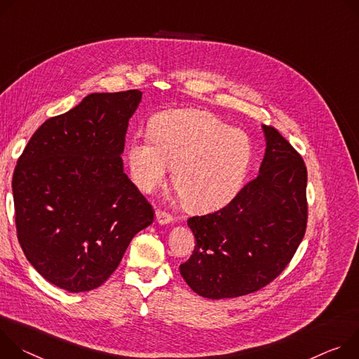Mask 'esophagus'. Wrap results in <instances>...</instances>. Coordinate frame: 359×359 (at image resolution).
<instances>
[{"mask_svg": "<svg viewBox=\"0 0 359 359\" xmlns=\"http://www.w3.org/2000/svg\"><path fill=\"white\" fill-rule=\"evenodd\" d=\"M155 218H156V222L161 224V225H167V224H171L174 221V217L165 211H161V210H156L155 211Z\"/></svg>", "mask_w": 359, "mask_h": 359, "instance_id": "obj_1", "label": "esophagus"}]
</instances>
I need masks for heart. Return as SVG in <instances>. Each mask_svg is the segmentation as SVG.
<instances>
[{
  "label": "heart",
  "instance_id": "1",
  "mask_svg": "<svg viewBox=\"0 0 359 359\" xmlns=\"http://www.w3.org/2000/svg\"><path fill=\"white\" fill-rule=\"evenodd\" d=\"M149 135L135 138L128 148L135 184L151 192L174 168L172 185L184 205L195 211L212 210L229 201L252 154L245 133L226 128L215 115L200 109L155 116Z\"/></svg>",
  "mask_w": 359,
  "mask_h": 359
}]
</instances>
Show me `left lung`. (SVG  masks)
Segmentation results:
<instances>
[{"instance_id": "obj_1", "label": "left lung", "mask_w": 359, "mask_h": 359, "mask_svg": "<svg viewBox=\"0 0 359 359\" xmlns=\"http://www.w3.org/2000/svg\"><path fill=\"white\" fill-rule=\"evenodd\" d=\"M257 178L217 212L192 217L195 248L180 272L198 295L222 299L255 292L292 259L306 229V167L273 127Z\"/></svg>"}]
</instances>
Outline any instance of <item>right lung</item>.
<instances>
[{
  "label": "right lung",
  "instance_id": "obj_1",
  "mask_svg": "<svg viewBox=\"0 0 359 359\" xmlns=\"http://www.w3.org/2000/svg\"><path fill=\"white\" fill-rule=\"evenodd\" d=\"M142 93H95L39 127L13 175L18 243L68 292L102 285L154 210L124 172L128 121Z\"/></svg>",
  "mask_w": 359,
  "mask_h": 359
}]
</instances>
